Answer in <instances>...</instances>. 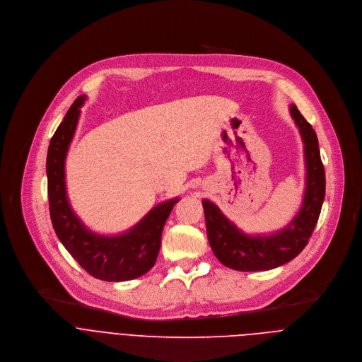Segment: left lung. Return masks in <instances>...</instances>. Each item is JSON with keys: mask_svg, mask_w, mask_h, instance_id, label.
Instances as JSON below:
<instances>
[{"mask_svg": "<svg viewBox=\"0 0 362 362\" xmlns=\"http://www.w3.org/2000/svg\"><path fill=\"white\" fill-rule=\"evenodd\" d=\"M289 112L303 141L306 166L303 202L292 222L275 233L250 236L230 222L215 203L206 199L202 202L211 247L218 259L230 269L255 272L288 264L306 246L318 222L325 197V170L318 137L295 105H291Z\"/></svg>", "mask_w": 362, "mask_h": 362, "instance_id": "left-lung-1", "label": "left lung"}]
</instances>
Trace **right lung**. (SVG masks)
<instances>
[{
    "label": "right lung",
    "instance_id": "1",
    "mask_svg": "<svg viewBox=\"0 0 362 362\" xmlns=\"http://www.w3.org/2000/svg\"><path fill=\"white\" fill-rule=\"evenodd\" d=\"M86 95L77 97L51 137L47 153L49 216L60 242L91 276L122 282L139 278L156 264L163 226L180 200L159 203L132 229L116 236H103L87 229L73 212L66 190V156L76 133Z\"/></svg>",
    "mask_w": 362,
    "mask_h": 362
}]
</instances>
